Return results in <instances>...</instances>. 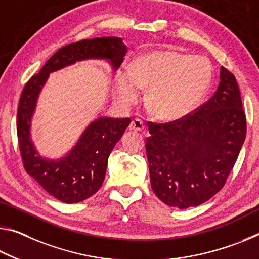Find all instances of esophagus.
<instances>
[{
    "instance_id": "34e87169",
    "label": "esophagus",
    "mask_w": 259,
    "mask_h": 259,
    "mask_svg": "<svg viewBox=\"0 0 259 259\" xmlns=\"http://www.w3.org/2000/svg\"><path fill=\"white\" fill-rule=\"evenodd\" d=\"M144 128H145V124L143 123V121L139 120V118H135V120L131 121L129 125V129L133 131H142L144 130Z\"/></svg>"
}]
</instances>
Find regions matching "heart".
Returning a JSON list of instances; mask_svg holds the SVG:
<instances>
[{
    "instance_id": "b5f03b06",
    "label": "heart",
    "mask_w": 259,
    "mask_h": 259,
    "mask_svg": "<svg viewBox=\"0 0 259 259\" xmlns=\"http://www.w3.org/2000/svg\"><path fill=\"white\" fill-rule=\"evenodd\" d=\"M211 62L171 49H159L139 56L129 71L116 78L115 98L123 105L137 100L138 90L149 89V112L162 121L183 118L198 107L210 88Z\"/></svg>"
}]
</instances>
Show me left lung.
I'll use <instances>...</instances> for the list:
<instances>
[{"instance_id":"obj_1","label":"left lung","mask_w":259,"mask_h":259,"mask_svg":"<svg viewBox=\"0 0 259 259\" xmlns=\"http://www.w3.org/2000/svg\"><path fill=\"white\" fill-rule=\"evenodd\" d=\"M151 187L168 206L188 208L225 186L247 135V117L235 76L220 68L214 94L183 118L149 122Z\"/></svg>"}]
</instances>
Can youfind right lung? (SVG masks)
Wrapping results in <instances>:
<instances>
[{"instance_id": "add662e5", "label": "right lung", "mask_w": 259, "mask_h": 259, "mask_svg": "<svg viewBox=\"0 0 259 259\" xmlns=\"http://www.w3.org/2000/svg\"><path fill=\"white\" fill-rule=\"evenodd\" d=\"M126 53L125 45L117 36L94 38L69 44L49 59L39 73L24 86L17 110V136L25 170L48 194L61 202H81L99 190L104 182L110 152L130 124V118L100 117L93 121L67 157L47 160L36 153L30 137L40 90L49 72L85 59H107L114 70L120 67Z\"/></svg>"}]
</instances>
